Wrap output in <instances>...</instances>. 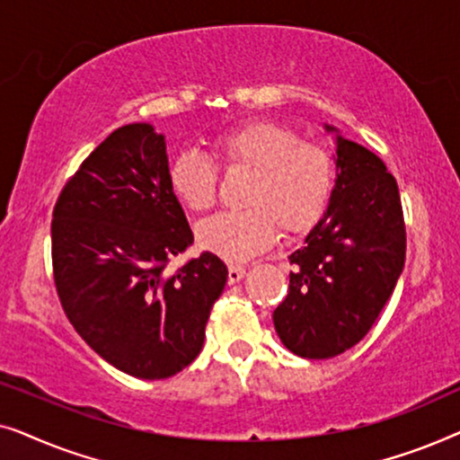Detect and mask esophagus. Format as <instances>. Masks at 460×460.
<instances>
[{"label":"esophagus","mask_w":460,"mask_h":460,"mask_svg":"<svg viewBox=\"0 0 460 460\" xmlns=\"http://www.w3.org/2000/svg\"><path fill=\"white\" fill-rule=\"evenodd\" d=\"M244 276V266H241V263H230L228 266V282L230 285H234V282H238Z\"/></svg>","instance_id":"esophagus-1"}]
</instances>
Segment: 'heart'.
Segmentation results:
<instances>
[{
	"label": "heart",
	"instance_id": "obj_1",
	"mask_svg": "<svg viewBox=\"0 0 460 460\" xmlns=\"http://www.w3.org/2000/svg\"><path fill=\"white\" fill-rule=\"evenodd\" d=\"M211 155L226 172H251L243 205L199 226L200 247L228 261H244L285 234L307 232L323 217L335 190V159L324 144L272 121H249L211 140ZM217 169L199 150L178 155L169 184L194 213L216 205Z\"/></svg>",
	"mask_w": 460,
	"mask_h": 460
}]
</instances>
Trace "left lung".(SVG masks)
<instances>
[{
    "instance_id": "left-lung-1",
    "label": "left lung",
    "mask_w": 460,
    "mask_h": 460,
    "mask_svg": "<svg viewBox=\"0 0 460 460\" xmlns=\"http://www.w3.org/2000/svg\"><path fill=\"white\" fill-rule=\"evenodd\" d=\"M337 167L329 209L288 255V293L274 310L280 341L310 360L343 354L367 337L406 260L398 181L385 163L337 137Z\"/></svg>"
}]
</instances>
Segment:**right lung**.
Returning <instances> with one entry per match:
<instances>
[{
    "instance_id": "right-lung-1",
    "label": "right lung",
    "mask_w": 460,
    "mask_h": 460,
    "mask_svg": "<svg viewBox=\"0 0 460 460\" xmlns=\"http://www.w3.org/2000/svg\"><path fill=\"white\" fill-rule=\"evenodd\" d=\"M194 243L169 184L165 140L148 123L112 131L81 163L52 211L60 305L81 339L137 379H167L200 354L228 268Z\"/></svg>"
}]
</instances>
